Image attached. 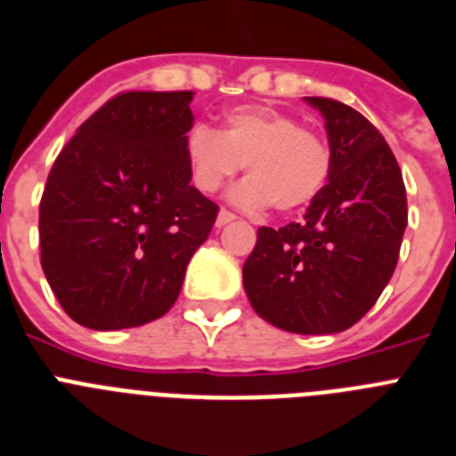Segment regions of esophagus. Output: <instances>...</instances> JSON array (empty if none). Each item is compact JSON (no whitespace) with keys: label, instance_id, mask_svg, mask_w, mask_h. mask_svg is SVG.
Instances as JSON below:
<instances>
[{"label":"esophagus","instance_id":"1","mask_svg":"<svg viewBox=\"0 0 456 456\" xmlns=\"http://www.w3.org/2000/svg\"><path fill=\"white\" fill-rule=\"evenodd\" d=\"M236 216L234 213H229V210L222 208L220 213H217V220H216V227H224V224H229V222H234Z\"/></svg>","mask_w":456,"mask_h":456}]
</instances>
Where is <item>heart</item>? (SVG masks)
Masks as SVG:
<instances>
[{"instance_id":"obj_1","label":"heart","mask_w":456,"mask_h":456,"mask_svg":"<svg viewBox=\"0 0 456 456\" xmlns=\"http://www.w3.org/2000/svg\"><path fill=\"white\" fill-rule=\"evenodd\" d=\"M185 155L199 192H217L243 167L248 178L229 199L243 210H264L271 204L282 213L308 206L327 185L331 155L315 132L299 127L281 110L236 109L216 132L194 125L187 132Z\"/></svg>"}]
</instances>
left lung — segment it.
<instances>
[{"mask_svg": "<svg viewBox=\"0 0 456 456\" xmlns=\"http://www.w3.org/2000/svg\"><path fill=\"white\" fill-rule=\"evenodd\" d=\"M322 113L327 185L301 222L262 227L243 264V287L262 320L292 334H338L387 287L408 224L396 157L359 110L305 97Z\"/></svg>", "mask_w": 456, "mask_h": 456, "instance_id": "obj_1", "label": "left lung"}]
</instances>
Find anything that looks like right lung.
I'll return each mask as SVG.
<instances>
[{
  "label": "right lung",
  "instance_id": "add662e5",
  "mask_svg": "<svg viewBox=\"0 0 456 456\" xmlns=\"http://www.w3.org/2000/svg\"><path fill=\"white\" fill-rule=\"evenodd\" d=\"M192 92H125L53 164L39 206L41 266L74 322L116 331L162 317L216 224L190 185Z\"/></svg>",
  "mask_w": 456,
  "mask_h": 456
}]
</instances>
